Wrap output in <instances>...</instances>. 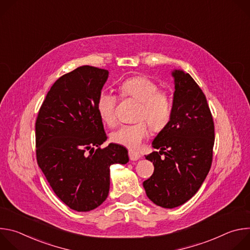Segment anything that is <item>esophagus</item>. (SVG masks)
Returning a JSON list of instances; mask_svg holds the SVG:
<instances>
[{
    "mask_svg": "<svg viewBox=\"0 0 250 250\" xmlns=\"http://www.w3.org/2000/svg\"><path fill=\"white\" fill-rule=\"evenodd\" d=\"M128 156H129V159L131 161H136L141 157V155L137 151H134V150H131V149L128 150Z\"/></svg>",
    "mask_w": 250,
    "mask_h": 250,
    "instance_id": "esophagus-1",
    "label": "esophagus"
}]
</instances>
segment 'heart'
I'll list each match as a JSON object with an SVG mask.
<instances>
[{
    "instance_id": "heart-1",
    "label": "heart",
    "mask_w": 250,
    "mask_h": 250,
    "mask_svg": "<svg viewBox=\"0 0 250 250\" xmlns=\"http://www.w3.org/2000/svg\"><path fill=\"white\" fill-rule=\"evenodd\" d=\"M158 84L146 76H133L125 79L120 85L123 97L132 98L140 102L136 120L132 125H123L111 133V139L117 145L137 148L148 133V125L153 130L163 129L172 116V101L169 95L158 91ZM117 97L106 91H102L97 99V111L101 120L110 126L117 122Z\"/></svg>"
}]
</instances>
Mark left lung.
Segmentation results:
<instances>
[{
  "mask_svg": "<svg viewBox=\"0 0 250 250\" xmlns=\"http://www.w3.org/2000/svg\"><path fill=\"white\" fill-rule=\"evenodd\" d=\"M172 77L171 120L152 141L159 151L146 156L153 162L154 172L144 182L149 200L166 208L183 205L198 192L209 171L215 142L205 94L183 70L175 69Z\"/></svg>",
  "mask_w": 250,
  "mask_h": 250,
  "instance_id": "8db88e82",
  "label": "left lung"
}]
</instances>
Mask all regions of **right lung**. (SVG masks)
Masks as SVG:
<instances>
[{
	"instance_id": "obj_1",
	"label": "right lung",
	"mask_w": 250,
	"mask_h": 250,
	"mask_svg": "<svg viewBox=\"0 0 250 250\" xmlns=\"http://www.w3.org/2000/svg\"><path fill=\"white\" fill-rule=\"evenodd\" d=\"M108 77V70L88 65L61 76L35 123L38 164L56 196L77 211L102 205L110 191L111 165L129 160L123 146L100 148L106 135L97 99Z\"/></svg>"
}]
</instances>
